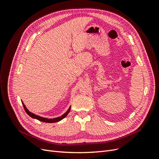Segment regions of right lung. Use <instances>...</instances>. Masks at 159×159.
Segmentation results:
<instances>
[{
    "instance_id": "add662e5",
    "label": "right lung",
    "mask_w": 159,
    "mask_h": 159,
    "mask_svg": "<svg viewBox=\"0 0 159 159\" xmlns=\"http://www.w3.org/2000/svg\"><path fill=\"white\" fill-rule=\"evenodd\" d=\"M23 107L24 108H25V111L26 112V113L29 115V116H30L32 118H34V119H36L38 120H39V121H42V122H45V123H56V122H57V121H60V120H61L62 119H64V117H66V116H67V115H68L70 112V107L68 109V110L67 111V112L65 113L64 115H62L61 117H57V118H54V119H46V118H44V117H40L38 116V115H36L35 114H34L31 112H30L29 111H28L26 106L25 105V104H23Z\"/></svg>"
}]
</instances>
